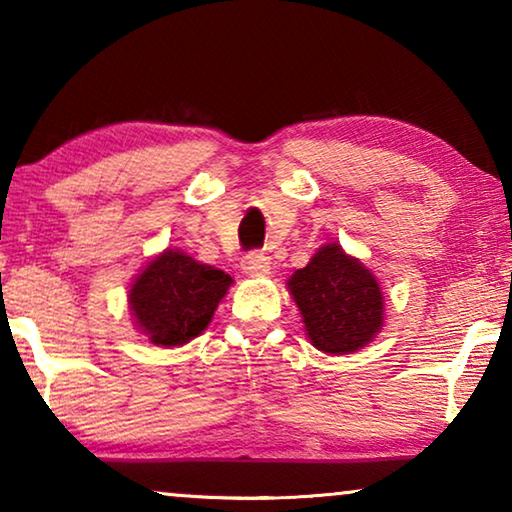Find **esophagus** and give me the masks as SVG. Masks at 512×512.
<instances>
[{"mask_svg":"<svg viewBox=\"0 0 512 512\" xmlns=\"http://www.w3.org/2000/svg\"><path fill=\"white\" fill-rule=\"evenodd\" d=\"M272 265H270V258L263 256V254H249L242 258V272L249 277H265L270 275Z\"/></svg>","mask_w":512,"mask_h":512,"instance_id":"34e87169","label":"esophagus"}]
</instances>
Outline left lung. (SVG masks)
I'll use <instances>...</instances> for the list:
<instances>
[{"instance_id":"obj_1","label":"left lung","mask_w":512,"mask_h":512,"mask_svg":"<svg viewBox=\"0 0 512 512\" xmlns=\"http://www.w3.org/2000/svg\"><path fill=\"white\" fill-rule=\"evenodd\" d=\"M286 289L303 317L307 340L319 352H361L382 331L380 282L338 242L321 244L310 263L286 279Z\"/></svg>"}]
</instances>
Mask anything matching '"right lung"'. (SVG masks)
Wrapping results in <instances>:
<instances>
[{"mask_svg": "<svg viewBox=\"0 0 512 512\" xmlns=\"http://www.w3.org/2000/svg\"><path fill=\"white\" fill-rule=\"evenodd\" d=\"M233 277L195 261L181 249H163L132 279L128 307L137 331L158 347H181L205 331Z\"/></svg>", "mask_w": 512, "mask_h": 512, "instance_id": "obj_1", "label": "right lung"}]
</instances>
